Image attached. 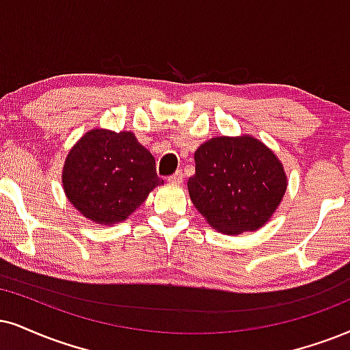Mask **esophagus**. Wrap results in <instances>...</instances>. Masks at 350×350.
<instances>
[{
  "instance_id": "obj_1",
  "label": "esophagus",
  "mask_w": 350,
  "mask_h": 350,
  "mask_svg": "<svg viewBox=\"0 0 350 350\" xmlns=\"http://www.w3.org/2000/svg\"><path fill=\"white\" fill-rule=\"evenodd\" d=\"M183 178H185V175L182 174V172H175L174 175H172V176H168V183L180 185V183L183 182Z\"/></svg>"
}]
</instances>
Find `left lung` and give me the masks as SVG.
<instances>
[{
	"instance_id": "left-lung-1",
	"label": "left lung",
	"mask_w": 350,
	"mask_h": 350,
	"mask_svg": "<svg viewBox=\"0 0 350 350\" xmlns=\"http://www.w3.org/2000/svg\"><path fill=\"white\" fill-rule=\"evenodd\" d=\"M189 200L215 230L240 235L273 217L287 189L282 162L260 139L217 136L195 152Z\"/></svg>"
}]
</instances>
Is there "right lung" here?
Returning <instances> with one entry per match:
<instances>
[{
  "instance_id": "1",
  "label": "right lung",
  "mask_w": 350,
  "mask_h": 350,
  "mask_svg": "<svg viewBox=\"0 0 350 350\" xmlns=\"http://www.w3.org/2000/svg\"><path fill=\"white\" fill-rule=\"evenodd\" d=\"M68 201L89 221L113 226L126 221L163 180L152 154L131 131L90 129L72 146L63 165Z\"/></svg>"
}]
</instances>
